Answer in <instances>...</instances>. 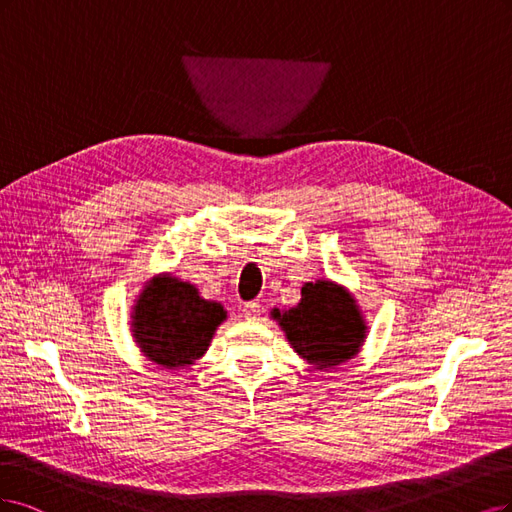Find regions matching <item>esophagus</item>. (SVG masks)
<instances>
[{"label": "esophagus", "mask_w": 512, "mask_h": 512, "mask_svg": "<svg viewBox=\"0 0 512 512\" xmlns=\"http://www.w3.org/2000/svg\"><path fill=\"white\" fill-rule=\"evenodd\" d=\"M259 312H261L259 302H249V304H244V308H242V315H244L246 319H257Z\"/></svg>", "instance_id": "1"}]
</instances>
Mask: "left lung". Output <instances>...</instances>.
<instances>
[{
    "mask_svg": "<svg viewBox=\"0 0 512 512\" xmlns=\"http://www.w3.org/2000/svg\"><path fill=\"white\" fill-rule=\"evenodd\" d=\"M270 315L285 332L291 349L315 370L336 368L353 359L368 332L349 289L323 278L302 287L298 306L274 308Z\"/></svg>",
    "mask_w": 512,
    "mask_h": 512,
    "instance_id": "obj_1",
    "label": "left lung"
}]
</instances>
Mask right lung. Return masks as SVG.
Returning <instances> with one entry per match:
<instances>
[{"label": "right lung", "instance_id": "obj_1", "mask_svg": "<svg viewBox=\"0 0 512 512\" xmlns=\"http://www.w3.org/2000/svg\"><path fill=\"white\" fill-rule=\"evenodd\" d=\"M227 310L204 300L195 285L174 274L153 276L131 310V334L140 353L166 370L193 366L204 357Z\"/></svg>", "mask_w": 512, "mask_h": 512}]
</instances>
